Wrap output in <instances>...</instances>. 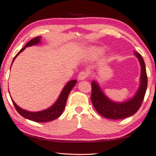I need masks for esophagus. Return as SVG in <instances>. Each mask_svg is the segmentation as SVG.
Here are the masks:
<instances>
[{"label": "esophagus", "instance_id": "34e87169", "mask_svg": "<svg viewBox=\"0 0 156 156\" xmlns=\"http://www.w3.org/2000/svg\"><path fill=\"white\" fill-rule=\"evenodd\" d=\"M88 76H89V74H88V73H87V72L84 70H82V71H81L80 73H79L78 79L80 80H85L87 77H88Z\"/></svg>", "mask_w": 156, "mask_h": 156}]
</instances>
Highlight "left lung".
<instances>
[{"mask_svg":"<svg viewBox=\"0 0 156 156\" xmlns=\"http://www.w3.org/2000/svg\"><path fill=\"white\" fill-rule=\"evenodd\" d=\"M134 53L139 58L141 64V84L139 91L134 98L125 103H117L112 102L105 96L104 94L101 91L98 85L94 81L91 82V102L96 111L105 118L120 119L132 116L138 111L143 103L147 89V74L145 63L141 55L137 52H134Z\"/></svg>","mask_w":156,"mask_h":156,"instance_id":"8db88e82","label":"left lung"}]
</instances>
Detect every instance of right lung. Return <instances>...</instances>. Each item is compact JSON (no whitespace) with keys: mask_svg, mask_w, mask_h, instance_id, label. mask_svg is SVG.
<instances>
[{"mask_svg":"<svg viewBox=\"0 0 156 156\" xmlns=\"http://www.w3.org/2000/svg\"><path fill=\"white\" fill-rule=\"evenodd\" d=\"M40 39L41 37H37L29 41L27 44L25 45V46H24V48H22L21 50L18 52L17 55L15 56L14 59L12 60V62H14V60L15 58H16L17 56L19 55L22 51H23L24 49H25L26 47L31 46H33V45L39 44L40 42ZM11 66H12V65H11ZM76 80L69 81V82L65 85V87L62 91L61 94H60V97L58 98V101H56L55 104L52 106V107L49 108L48 109L45 110H43V111L34 112H29L25 110L22 109L21 108H20L19 106L17 105L16 103L12 100V103L15 106V109H16L18 112H19V114L22 117H24V118L30 119V120H32L34 122H50L56 118H58V117H59L61 115L63 110L65 109V105H66L67 97H68L69 93H70L71 90L73 89L74 85L76 84Z\"/></svg>","mask_w":156,"mask_h":156,"instance_id":"add662e5","label":"right lung"}]
</instances>
